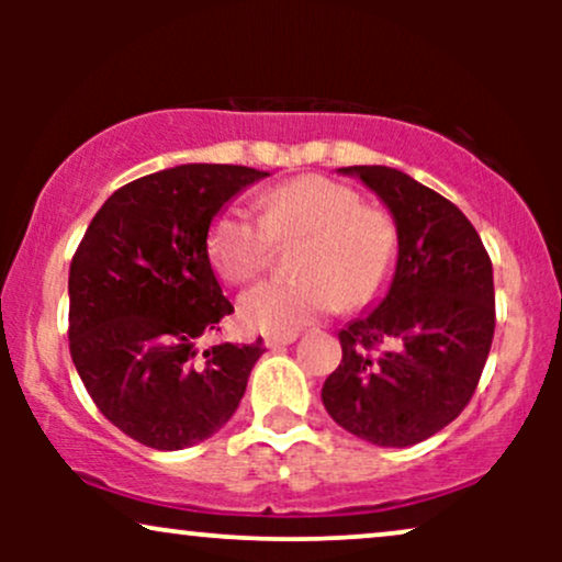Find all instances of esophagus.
Returning <instances> with one entry per match:
<instances>
[{"label": "esophagus", "mask_w": 562, "mask_h": 562, "mask_svg": "<svg viewBox=\"0 0 562 562\" xmlns=\"http://www.w3.org/2000/svg\"><path fill=\"white\" fill-rule=\"evenodd\" d=\"M295 338H299V333H269L263 335V344H267V348H282L293 344Z\"/></svg>", "instance_id": "esophagus-1"}]
</instances>
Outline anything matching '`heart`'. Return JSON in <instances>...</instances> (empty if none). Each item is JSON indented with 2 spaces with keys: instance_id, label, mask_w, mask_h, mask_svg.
<instances>
[{
  "instance_id": "b5f03b06",
  "label": "heart",
  "mask_w": 562,
  "mask_h": 562,
  "mask_svg": "<svg viewBox=\"0 0 562 562\" xmlns=\"http://www.w3.org/2000/svg\"><path fill=\"white\" fill-rule=\"evenodd\" d=\"M299 240V277L261 282L240 299V319L254 330L293 333L338 306H370L389 290L402 254L396 218L322 173L263 192L261 216L224 209L211 222L205 250L222 280L243 285L269 267L277 245Z\"/></svg>"
}]
</instances>
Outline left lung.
I'll return each mask as SVG.
<instances>
[{"instance_id": "8db88e82", "label": "left lung", "mask_w": 562, "mask_h": 562, "mask_svg": "<svg viewBox=\"0 0 562 562\" xmlns=\"http://www.w3.org/2000/svg\"><path fill=\"white\" fill-rule=\"evenodd\" d=\"M391 209L402 235L393 282L338 333L344 359L325 409L378 447H412L470 404L494 338V272L479 232L451 200L389 166H346Z\"/></svg>"}]
</instances>
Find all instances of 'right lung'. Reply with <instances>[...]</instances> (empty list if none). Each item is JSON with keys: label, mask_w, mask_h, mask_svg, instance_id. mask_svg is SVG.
Masks as SVG:
<instances>
[{"label": "right lung", "mask_w": 562, "mask_h": 562, "mask_svg": "<svg viewBox=\"0 0 562 562\" xmlns=\"http://www.w3.org/2000/svg\"><path fill=\"white\" fill-rule=\"evenodd\" d=\"M267 171L187 164L115 190L83 232L68 277V344L97 409L150 449H184L235 415L256 344L200 338L235 312L205 235L229 198Z\"/></svg>", "instance_id": "right-lung-1"}]
</instances>
